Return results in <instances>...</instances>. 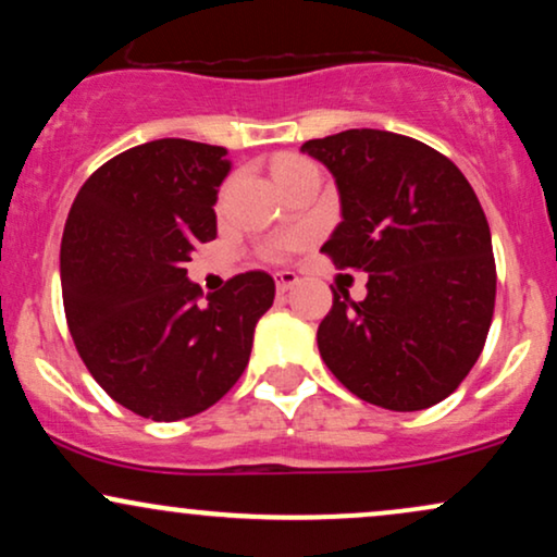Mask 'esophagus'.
<instances>
[{"instance_id": "34e87169", "label": "esophagus", "mask_w": 557, "mask_h": 557, "mask_svg": "<svg viewBox=\"0 0 557 557\" xmlns=\"http://www.w3.org/2000/svg\"><path fill=\"white\" fill-rule=\"evenodd\" d=\"M274 283H277V293L283 296V293L293 290V287H296L300 280H298L296 272H277V274H274Z\"/></svg>"}]
</instances>
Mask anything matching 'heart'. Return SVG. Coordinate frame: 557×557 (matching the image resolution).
<instances>
[{
    "mask_svg": "<svg viewBox=\"0 0 557 557\" xmlns=\"http://www.w3.org/2000/svg\"><path fill=\"white\" fill-rule=\"evenodd\" d=\"M309 168H314V164L306 162V159H298V157H280L277 162H274V181H277V177L293 175V172L309 170Z\"/></svg>",
    "mask_w": 557,
    "mask_h": 557,
    "instance_id": "b5f03b06",
    "label": "heart"
}]
</instances>
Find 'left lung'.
<instances>
[{
	"mask_svg": "<svg viewBox=\"0 0 557 557\" xmlns=\"http://www.w3.org/2000/svg\"><path fill=\"white\" fill-rule=\"evenodd\" d=\"M332 172L341 225L322 251L369 274L367 298L332 290L317 330L330 372L361 400L421 411L471 372L495 311L487 216L463 172L417 138L356 127L306 140Z\"/></svg>",
	"mask_w": 557,
	"mask_h": 557,
	"instance_id": "left-lung-1",
	"label": "left lung"
}]
</instances>
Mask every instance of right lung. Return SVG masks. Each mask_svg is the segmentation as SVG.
Returning <instances> with one entry per match:
<instances>
[{"label": "right lung", "mask_w": 557, "mask_h": 557, "mask_svg": "<svg viewBox=\"0 0 557 557\" xmlns=\"http://www.w3.org/2000/svg\"><path fill=\"white\" fill-rule=\"evenodd\" d=\"M222 146L159 138L83 183L60 248L62 300L83 363L112 400L154 421L196 417L238 382L274 300L267 272L235 274L207 304L185 264L216 238Z\"/></svg>", "instance_id": "1"}]
</instances>
